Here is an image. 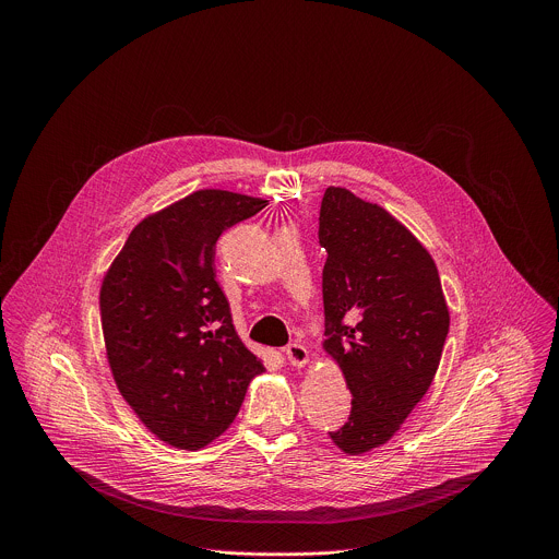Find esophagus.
<instances>
[{"label":"esophagus","instance_id":"34e87169","mask_svg":"<svg viewBox=\"0 0 559 559\" xmlns=\"http://www.w3.org/2000/svg\"><path fill=\"white\" fill-rule=\"evenodd\" d=\"M285 356H287V362L292 365V367H305L307 365V360H309V352H307V347L305 345H300V343H289L287 347H285Z\"/></svg>","mask_w":559,"mask_h":559}]
</instances>
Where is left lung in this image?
Instances as JSON below:
<instances>
[{"mask_svg":"<svg viewBox=\"0 0 559 559\" xmlns=\"http://www.w3.org/2000/svg\"><path fill=\"white\" fill-rule=\"evenodd\" d=\"M325 343L352 391L334 444L367 453L401 429L433 382L449 334L438 267L384 207L328 188L318 218Z\"/></svg>","mask_w":559,"mask_h":559,"instance_id":"left-lung-1","label":"left lung"}]
</instances>
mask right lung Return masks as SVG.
<instances>
[{"label":"right lung","mask_w":559,"mask_h":559,"mask_svg":"<svg viewBox=\"0 0 559 559\" xmlns=\"http://www.w3.org/2000/svg\"><path fill=\"white\" fill-rule=\"evenodd\" d=\"M265 205L199 190L145 216L104 276L112 378L139 420L170 447L197 451L216 440L265 371L238 338L214 272L218 236Z\"/></svg>","instance_id":"1"}]
</instances>
